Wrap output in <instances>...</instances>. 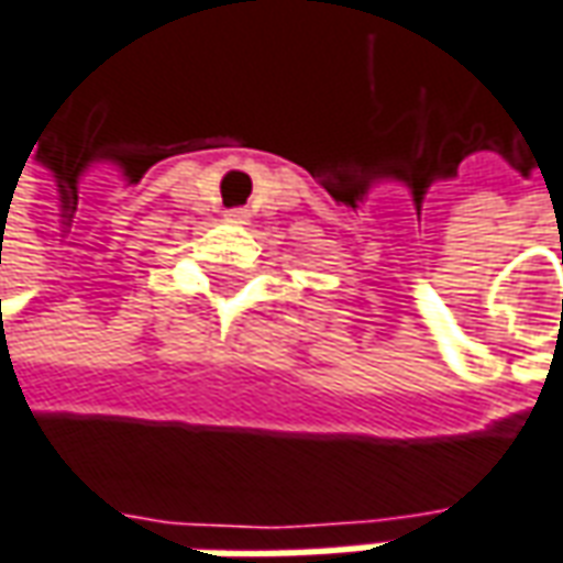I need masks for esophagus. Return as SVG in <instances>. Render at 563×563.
Instances as JSON below:
<instances>
[{
    "instance_id": "esophagus-1",
    "label": "esophagus",
    "mask_w": 563,
    "mask_h": 563,
    "mask_svg": "<svg viewBox=\"0 0 563 563\" xmlns=\"http://www.w3.org/2000/svg\"><path fill=\"white\" fill-rule=\"evenodd\" d=\"M225 219L228 222H234V225H246V222H250V210H246V207H234V210H228Z\"/></svg>"
}]
</instances>
